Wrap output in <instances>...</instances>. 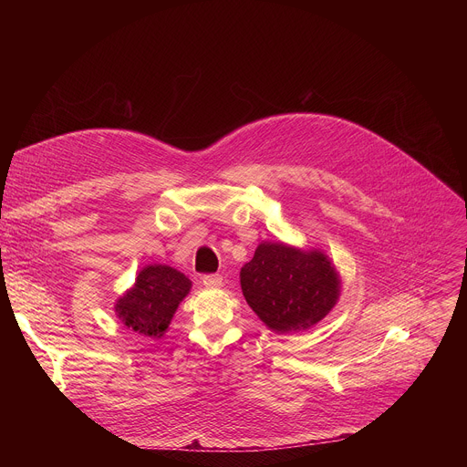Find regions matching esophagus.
Instances as JSON below:
<instances>
[{
    "mask_svg": "<svg viewBox=\"0 0 467 467\" xmlns=\"http://www.w3.org/2000/svg\"><path fill=\"white\" fill-rule=\"evenodd\" d=\"M203 285L207 288H220L223 285V279H222V275H205Z\"/></svg>",
    "mask_w": 467,
    "mask_h": 467,
    "instance_id": "esophagus-1",
    "label": "esophagus"
}]
</instances>
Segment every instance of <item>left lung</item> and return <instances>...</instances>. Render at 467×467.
Listing matches in <instances>:
<instances>
[{"mask_svg":"<svg viewBox=\"0 0 467 467\" xmlns=\"http://www.w3.org/2000/svg\"><path fill=\"white\" fill-rule=\"evenodd\" d=\"M247 305L274 332H299L319 323L340 299L342 279L321 249L262 242L240 270Z\"/></svg>","mask_w":467,"mask_h":467,"instance_id":"1","label":"left lung"}]
</instances>
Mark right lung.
<instances>
[{
	"label": "right lung",
	"instance_id": "right-lung-1",
	"mask_svg": "<svg viewBox=\"0 0 467 467\" xmlns=\"http://www.w3.org/2000/svg\"><path fill=\"white\" fill-rule=\"evenodd\" d=\"M192 281L166 264H150L140 270L129 290L114 305L116 317L148 338H161L168 330Z\"/></svg>",
	"mask_w": 467,
	"mask_h": 467
}]
</instances>
